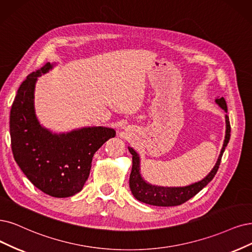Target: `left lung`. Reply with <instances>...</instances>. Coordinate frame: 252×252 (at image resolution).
<instances>
[{"mask_svg": "<svg viewBox=\"0 0 252 252\" xmlns=\"http://www.w3.org/2000/svg\"><path fill=\"white\" fill-rule=\"evenodd\" d=\"M215 101L221 109L224 110L227 113V106L224 98H217ZM225 127L226 128L224 141H223L221 152L215 166L213 167V169L206 178L189 186H185V187H161V186H156L147 183L142 178L140 172V156L138 155L134 148L128 146V152L132 154L133 159L132 171L131 174H129V189H131L134 197L137 200L144 202L146 204H151V206L174 207L180 206V204L195 196L200 190L206 187L217 173L222 155L224 153L225 147L230 138V125L227 115H225Z\"/></svg>", "mask_w": 252, "mask_h": 252, "instance_id": "left-lung-1", "label": "left lung"}]
</instances>
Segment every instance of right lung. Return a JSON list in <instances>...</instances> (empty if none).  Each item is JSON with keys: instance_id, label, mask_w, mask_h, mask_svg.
<instances>
[{"instance_id": "obj_1", "label": "right lung", "mask_w": 252, "mask_h": 252, "mask_svg": "<svg viewBox=\"0 0 252 252\" xmlns=\"http://www.w3.org/2000/svg\"><path fill=\"white\" fill-rule=\"evenodd\" d=\"M54 65L48 62L33 71L18 88L10 111V136L14 160L28 180L50 196L63 198L83 189L93 156L116 132L85 126L58 134L40 125L34 106L35 85Z\"/></svg>"}]
</instances>
